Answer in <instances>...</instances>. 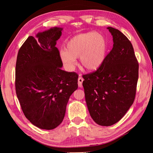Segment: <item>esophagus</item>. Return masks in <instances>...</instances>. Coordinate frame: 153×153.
<instances>
[{"instance_id": "34e87169", "label": "esophagus", "mask_w": 153, "mask_h": 153, "mask_svg": "<svg viewBox=\"0 0 153 153\" xmlns=\"http://www.w3.org/2000/svg\"><path fill=\"white\" fill-rule=\"evenodd\" d=\"M84 81V79L82 78L81 75H79V77H78V87H82V82Z\"/></svg>"}]
</instances>
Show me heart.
<instances>
[{"label": "heart", "instance_id": "b5f03b06", "mask_svg": "<svg viewBox=\"0 0 153 153\" xmlns=\"http://www.w3.org/2000/svg\"><path fill=\"white\" fill-rule=\"evenodd\" d=\"M106 52V42L104 36L92 32L73 36L65 48L60 50L59 54L64 66L72 71L80 57L81 66L87 71L98 69L104 61Z\"/></svg>", "mask_w": 153, "mask_h": 153}]
</instances>
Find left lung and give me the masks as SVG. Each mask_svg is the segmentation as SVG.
Here are the masks:
<instances>
[{
  "label": "left lung",
  "mask_w": 153,
  "mask_h": 153,
  "mask_svg": "<svg viewBox=\"0 0 153 153\" xmlns=\"http://www.w3.org/2000/svg\"><path fill=\"white\" fill-rule=\"evenodd\" d=\"M107 29L113 48L101 66L83 76L85 101L94 121L108 126L121 120L133 103L138 78V64L130 41L113 27Z\"/></svg>",
  "instance_id": "left-lung-1"
}]
</instances>
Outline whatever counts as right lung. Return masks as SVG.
I'll list each match as a JSON object with an SVG mask.
<instances>
[{
    "mask_svg": "<svg viewBox=\"0 0 153 153\" xmlns=\"http://www.w3.org/2000/svg\"><path fill=\"white\" fill-rule=\"evenodd\" d=\"M63 29L55 27L29 36L18 51L15 87L25 116L36 127L53 129L61 124L78 75L62 70L57 41Z\"/></svg>",
    "mask_w": 153,
    "mask_h": 153,
    "instance_id": "add662e5",
    "label": "right lung"
}]
</instances>
